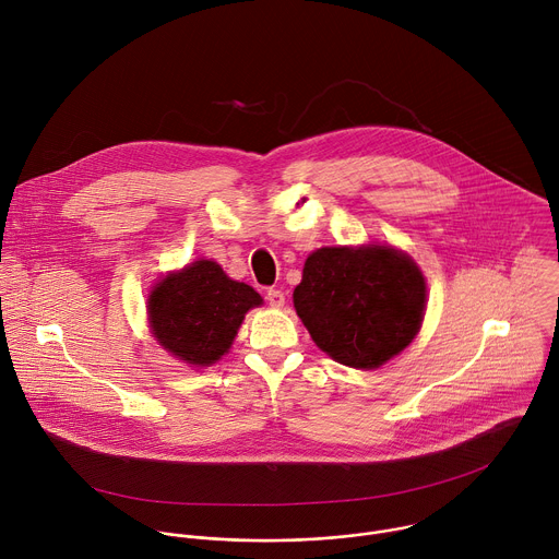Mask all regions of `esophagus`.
Instances as JSON below:
<instances>
[{
  "label": "esophagus",
  "mask_w": 559,
  "mask_h": 559,
  "mask_svg": "<svg viewBox=\"0 0 559 559\" xmlns=\"http://www.w3.org/2000/svg\"><path fill=\"white\" fill-rule=\"evenodd\" d=\"M265 298H267V302H270L272 307H283V305H285V294H283L281 289H270Z\"/></svg>",
  "instance_id": "obj_1"
}]
</instances>
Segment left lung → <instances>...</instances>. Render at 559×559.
<instances>
[{"mask_svg": "<svg viewBox=\"0 0 559 559\" xmlns=\"http://www.w3.org/2000/svg\"><path fill=\"white\" fill-rule=\"evenodd\" d=\"M427 283L412 257L391 246L321 248L294 289L311 341L336 362L378 369L420 332Z\"/></svg>", "mask_w": 559, "mask_h": 559, "instance_id": "1", "label": "left lung"}]
</instances>
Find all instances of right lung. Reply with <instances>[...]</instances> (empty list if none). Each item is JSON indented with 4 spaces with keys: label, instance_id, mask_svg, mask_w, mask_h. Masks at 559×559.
I'll return each instance as SVG.
<instances>
[{
    "label": "right lung",
    "instance_id": "right-lung-1",
    "mask_svg": "<svg viewBox=\"0 0 559 559\" xmlns=\"http://www.w3.org/2000/svg\"><path fill=\"white\" fill-rule=\"evenodd\" d=\"M263 305L254 287L231 281L210 259L158 281L147 296L150 330L166 352L190 367H210L229 352L246 313Z\"/></svg>",
    "mask_w": 559,
    "mask_h": 559
}]
</instances>
